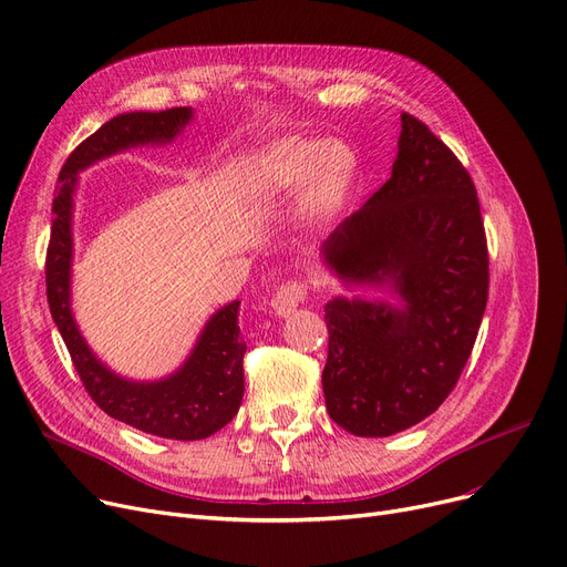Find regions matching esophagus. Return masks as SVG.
I'll use <instances>...</instances> for the list:
<instances>
[{"instance_id":"1","label":"esophagus","mask_w":567,"mask_h":567,"mask_svg":"<svg viewBox=\"0 0 567 567\" xmlns=\"http://www.w3.org/2000/svg\"><path fill=\"white\" fill-rule=\"evenodd\" d=\"M306 299V287L297 280L291 282H285L278 291L274 301H270V308H274V312L278 317H289L293 310L299 308V303Z\"/></svg>"}]
</instances>
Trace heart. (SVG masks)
I'll use <instances>...</instances> for the list:
<instances>
[{"instance_id":"heart-1","label":"heart","mask_w":567,"mask_h":567,"mask_svg":"<svg viewBox=\"0 0 567 567\" xmlns=\"http://www.w3.org/2000/svg\"><path fill=\"white\" fill-rule=\"evenodd\" d=\"M359 178V155L342 138L287 134L268 141L252 162V192L264 202L301 189L306 217L329 219L348 204Z\"/></svg>"}]
</instances>
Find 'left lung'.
Returning a JSON list of instances; mask_svg holds the SVG:
<instances>
[{"mask_svg": "<svg viewBox=\"0 0 567 567\" xmlns=\"http://www.w3.org/2000/svg\"><path fill=\"white\" fill-rule=\"evenodd\" d=\"M322 259L344 287L396 297H336L324 306L331 420L359 437L420 424L458 382L488 297L475 185L422 120L401 115L391 178L336 227Z\"/></svg>", "mask_w": 567, "mask_h": 567, "instance_id": "8db88e82", "label": "left lung"}]
</instances>
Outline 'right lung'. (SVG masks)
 <instances>
[{
	"instance_id": "1",
	"label": "right lung",
	"mask_w": 567,
	"mask_h": 567,
	"mask_svg": "<svg viewBox=\"0 0 567 567\" xmlns=\"http://www.w3.org/2000/svg\"><path fill=\"white\" fill-rule=\"evenodd\" d=\"M192 117L194 111L189 106L159 113H120L85 138L69 155L60 174L45 259L48 306L92 401L113 420L168 440H204L229 424L238 412L245 391V340L238 327L240 301H231L210 315L178 371L159 380L117 375L92 352L71 310L73 194L79 174L87 166L130 147L171 143Z\"/></svg>"
}]
</instances>
